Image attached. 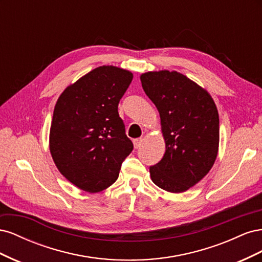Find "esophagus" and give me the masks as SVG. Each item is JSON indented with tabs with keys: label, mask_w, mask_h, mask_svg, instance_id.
Segmentation results:
<instances>
[{
	"label": "esophagus",
	"mask_w": 262,
	"mask_h": 262,
	"mask_svg": "<svg viewBox=\"0 0 262 262\" xmlns=\"http://www.w3.org/2000/svg\"><path fill=\"white\" fill-rule=\"evenodd\" d=\"M142 143H143V139L140 138V139H134L133 140V145L136 148H139L142 145Z\"/></svg>",
	"instance_id": "1"
}]
</instances>
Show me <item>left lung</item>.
<instances>
[{"label":"left lung","mask_w":262,"mask_h":262,"mask_svg":"<svg viewBox=\"0 0 262 262\" xmlns=\"http://www.w3.org/2000/svg\"><path fill=\"white\" fill-rule=\"evenodd\" d=\"M142 87L161 117L166 150L149 167L152 181L166 191L184 192L198 184L216 160L217 108L211 95L176 71L141 75Z\"/></svg>","instance_id":"left-lung-1"}]
</instances>
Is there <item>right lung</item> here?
Returning a JSON list of instances; mask_svg holds the SVG:
<instances>
[{
  "label": "right lung",
  "instance_id": "obj_1",
  "mask_svg": "<svg viewBox=\"0 0 262 262\" xmlns=\"http://www.w3.org/2000/svg\"><path fill=\"white\" fill-rule=\"evenodd\" d=\"M131 72L102 66L68 86L55 104L50 153L59 171L87 192H99L118 179L133 149L118 105Z\"/></svg>",
  "mask_w": 262,
  "mask_h": 262
}]
</instances>
